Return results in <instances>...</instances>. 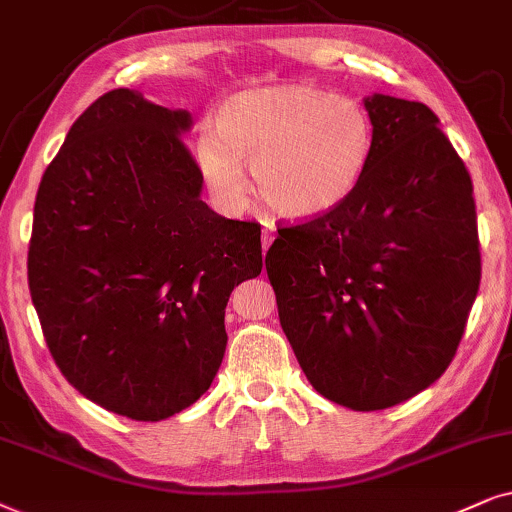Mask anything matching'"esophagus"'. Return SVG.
<instances>
[{"instance_id": "obj_1", "label": "esophagus", "mask_w": 512, "mask_h": 512, "mask_svg": "<svg viewBox=\"0 0 512 512\" xmlns=\"http://www.w3.org/2000/svg\"><path fill=\"white\" fill-rule=\"evenodd\" d=\"M271 241H274V229H271V227H264V231H262V250H264V252L269 250Z\"/></svg>"}]
</instances>
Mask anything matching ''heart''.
Masks as SVG:
<instances>
[{"label":"heart","instance_id":"1","mask_svg":"<svg viewBox=\"0 0 512 512\" xmlns=\"http://www.w3.org/2000/svg\"><path fill=\"white\" fill-rule=\"evenodd\" d=\"M377 131L356 100L309 84L231 95L213 131L196 140L203 182L231 208L248 201L243 168L264 206L288 220H318L353 199L370 170Z\"/></svg>","mask_w":512,"mask_h":512}]
</instances>
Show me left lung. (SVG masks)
<instances>
[{"mask_svg": "<svg viewBox=\"0 0 512 512\" xmlns=\"http://www.w3.org/2000/svg\"><path fill=\"white\" fill-rule=\"evenodd\" d=\"M377 145L335 213L278 227L267 252L278 318L306 379L356 412L442 377L480 288L473 182L421 102L365 98Z\"/></svg>", "mask_w": 512, "mask_h": 512, "instance_id": "8db88e82", "label": "left lung"}]
</instances>
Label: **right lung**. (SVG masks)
<instances>
[{"mask_svg": "<svg viewBox=\"0 0 512 512\" xmlns=\"http://www.w3.org/2000/svg\"><path fill=\"white\" fill-rule=\"evenodd\" d=\"M189 126L114 88L74 121L34 201L27 283L46 346L81 395L135 421L208 391L231 290L262 271L260 224L201 201Z\"/></svg>", "mask_w": 512, "mask_h": 512, "instance_id": "add662e5", "label": "right lung"}]
</instances>
